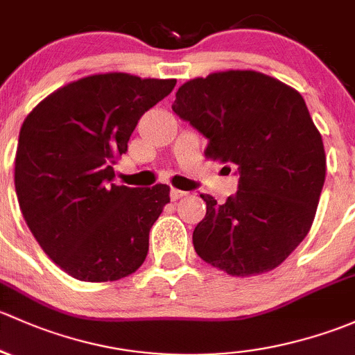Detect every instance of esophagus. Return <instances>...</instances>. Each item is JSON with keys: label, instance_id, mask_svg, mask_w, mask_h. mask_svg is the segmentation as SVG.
Returning a JSON list of instances; mask_svg holds the SVG:
<instances>
[{"label": "esophagus", "instance_id": "obj_1", "mask_svg": "<svg viewBox=\"0 0 355 355\" xmlns=\"http://www.w3.org/2000/svg\"><path fill=\"white\" fill-rule=\"evenodd\" d=\"M182 196H186V191H181V189H176V188L171 189V200H173V202H178V200H181Z\"/></svg>", "mask_w": 355, "mask_h": 355}]
</instances>
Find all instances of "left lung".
<instances>
[{
    "label": "left lung",
    "mask_w": 355,
    "mask_h": 355,
    "mask_svg": "<svg viewBox=\"0 0 355 355\" xmlns=\"http://www.w3.org/2000/svg\"><path fill=\"white\" fill-rule=\"evenodd\" d=\"M173 111L207 138V159L239 173L225 203L200 195L207 215L193 231L198 257L232 277L277 268L308 236L327 174L304 98L265 73L227 69L182 83Z\"/></svg>",
    "instance_id": "obj_1"
}]
</instances>
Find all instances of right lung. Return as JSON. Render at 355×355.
Here are the masks:
<instances>
[{
  "instance_id": "obj_1",
  "label": "right lung",
  "mask_w": 355,
  "mask_h": 355,
  "mask_svg": "<svg viewBox=\"0 0 355 355\" xmlns=\"http://www.w3.org/2000/svg\"><path fill=\"white\" fill-rule=\"evenodd\" d=\"M176 80L97 73L54 90L20 128L15 189L28 229L61 270L83 282L137 272L171 188L111 184L138 119Z\"/></svg>"
}]
</instances>
